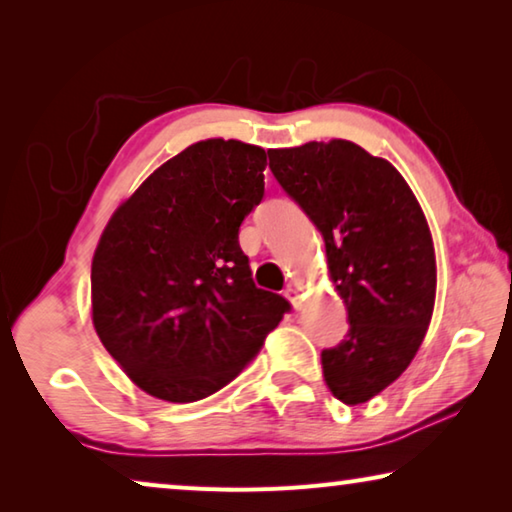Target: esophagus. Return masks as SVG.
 Segmentation results:
<instances>
[{"mask_svg": "<svg viewBox=\"0 0 512 512\" xmlns=\"http://www.w3.org/2000/svg\"><path fill=\"white\" fill-rule=\"evenodd\" d=\"M284 296H287L289 298V302H291V305L293 307H300V289L296 287V284H289V287L287 289H284Z\"/></svg>", "mask_w": 512, "mask_h": 512, "instance_id": "obj_1", "label": "esophagus"}]
</instances>
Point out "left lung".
<instances>
[{"label": "left lung", "instance_id": "left-lung-1", "mask_svg": "<svg viewBox=\"0 0 512 512\" xmlns=\"http://www.w3.org/2000/svg\"><path fill=\"white\" fill-rule=\"evenodd\" d=\"M273 176L325 241L350 329L320 352L325 384L363 404L402 375L427 334L436 257L427 219L391 162L348 140L268 151Z\"/></svg>", "mask_w": 512, "mask_h": 512}]
</instances>
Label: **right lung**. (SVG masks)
<instances>
[{
	"label": "right lung",
	"mask_w": 512,
	"mask_h": 512,
	"mask_svg": "<svg viewBox=\"0 0 512 512\" xmlns=\"http://www.w3.org/2000/svg\"><path fill=\"white\" fill-rule=\"evenodd\" d=\"M266 151L187 146L112 214L92 259L103 348L158 400L198 402L230 384L291 311L257 289L239 225L264 198Z\"/></svg>",
	"instance_id": "right-lung-1"
}]
</instances>
